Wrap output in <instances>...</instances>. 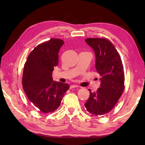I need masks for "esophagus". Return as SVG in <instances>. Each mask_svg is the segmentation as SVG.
<instances>
[{
	"instance_id": "esophagus-1",
	"label": "esophagus",
	"mask_w": 145,
	"mask_h": 145,
	"mask_svg": "<svg viewBox=\"0 0 145 145\" xmlns=\"http://www.w3.org/2000/svg\"><path fill=\"white\" fill-rule=\"evenodd\" d=\"M78 86L77 85H71L70 86V89H73V88H78Z\"/></svg>"
}]
</instances>
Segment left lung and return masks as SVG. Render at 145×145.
<instances>
[{"instance_id":"obj_1","label":"left lung","mask_w":145,"mask_h":145,"mask_svg":"<svg viewBox=\"0 0 145 145\" xmlns=\"http://www.w3.org/2000/svg\"><path fill=\"white\" fill-rule=\"evenodd\" d=\"M95 51L97 72L100 76V88L90 92L85 103L87 111L94 116H102L113 109L124 91L123 66L113 44L105 38L85 40Z\"/></svg>"}]
</instances>
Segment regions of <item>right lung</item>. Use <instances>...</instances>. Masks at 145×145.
<instances>
[{
    "instance_id": "right-lung-1",
    "label": "right lung",
    "mask_w": 145,
    "mask_h": 145,
    "mask_svg": "<svg viewBox=\"0 0 145 145\" xmlns=\"http://www.w3.org/2000/svg\"><path fill=\"white\" fill-rule=\"evenodd\" d=\"M62 40L51 38L39 44L29 54L24 65L22 86L32 104L43 113L52 112L60 106L70 86L53 81L54 67L58 65V52Z\"/></svg>"
}]
</instances>
